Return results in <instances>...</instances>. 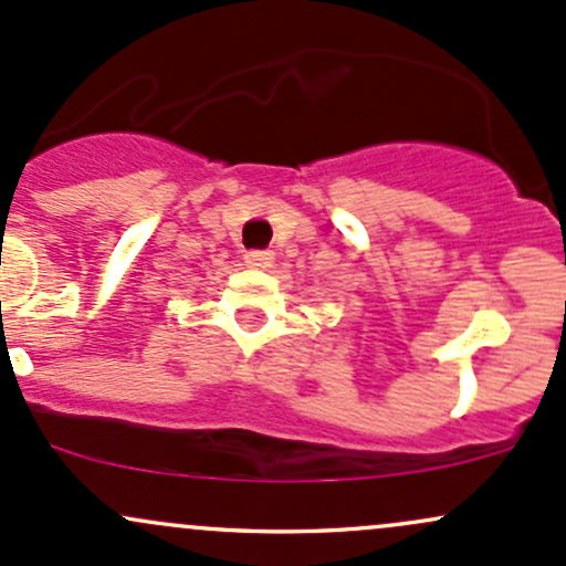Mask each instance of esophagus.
Listing matches in <instances>:
<instances>
[{
    "mask_svg": "<svg viewBox=\"0 0 566 566\" xmlns=\"http://www.w3.org/2000/svg\"><path fill=\"white\" fill-rule=\"evenodd\" d=\"M244 263L250 265V269H271L273 252L271 250H250L244 254Z\"/></svg>",
    "mask_w": 566,
    "mask_h": 566,
    "instance_id": "1",
    "label": "esophagus"
}]
</instances>
